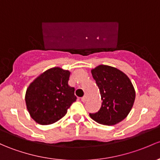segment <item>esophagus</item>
Returning a JSON list of instances; mask_svg holds the SVG:
<instances>
[{"label": "esophagus", "mask_w": 160, "mask_h": 160, "mask_svg": "<svg viewBox=\"0 0 160 160\" xmlns=\"http://www.w3.org/2000/svg\"><path fill=\"white\" fill-rule=\"evenodd\" d=\"M87 97H86V96H83V97L81 98L82 102H86V101H87Z\"/></svg>", "instance_id": "34e87169"}]
</instances>
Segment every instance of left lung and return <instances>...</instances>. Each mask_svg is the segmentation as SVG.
<instances>
[{
  "label": "left lung",
  "mask_w": 160,
  "mask_h": 160,
  "mask_svg": "<svg viewBox=\"0 0 160 160\" xmlns=\"http://www.w3.org/2000/svg\"><path fill=\"white\" fill-rule=\"evenodd\" d=\"M101 96L100 110L90 113V117L102 125L118 123L130 112L136 93L127 75L115 67L100 65L91 70Z\"/></svg>",
  "instance_id": "left-lung-1"
}]
</instances>
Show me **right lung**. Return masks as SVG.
I'll return each mask as SVG.
<instances>
[{
  "instance_id": "add662e5",
  "label": "right lung",
  "mask_w": 160,
  "mask_h": 160,
  "mask_svg": "<svg viewBox=\"0 0 160 160\" xmlns=\"http://www.w3.org/2000/svg\"><path fill=\"white\" fill-rule=\"evenodd\" d=\"M70 74L68 70L53 67L37 77L27 89V109L38 123L49 125L57 122L76 101L75 89L68 85Z\"/></svg>"
}]
</instances>
